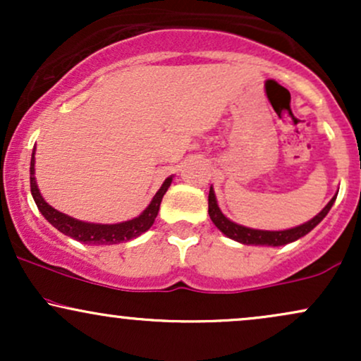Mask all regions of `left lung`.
Returning <instances> with one entry per match:
<instances>
[{"instance_id": "obj_1", "label": "left lung", "mask_w": 361, "mask_h": 361, "mask_svg": "<svg viewBox=\"0 0 361 361\" xmlns=\"http://www.w3.org/2000/svg\"><path fill=\"white\" fill-rule=\"evenodd\" d=\"M338 195V193H336ZM336 195L327 202L324 209L319 212L316 217H312L310 221L300 224V226L292 227V229H283V231H263V229H251V227H244L241 224H235L227 219L226 215L222 214V210L219 209L217 198H215L214 188L210 186L209 192V215L212 219L219 231L224 235H227L233 241H238L241 244H246V246H285V244L297 241V239L304 238L305 234H309L314 227L317 226L322 219L326 217L327 212L333 207L334 200H336Z\"/></svg>"}]
</instances>
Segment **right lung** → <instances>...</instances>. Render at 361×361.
<instances>
[{
    "instance_id": "right-lung-1",
    "label": "right lung",
    "mask_w": 361,
    "mask_h": 361,
    "mask_svg": "<svg viewBox=\"0 0 361 361\" xmlns=\"http://www.w3.org/2000/svg\"><path fill=\"white\" fill-rule=\"evenodd\" d=\"M171 181L173 176H168L166 180L163 181V185H161V188L156 192L154 197H152L151 204L142 210V214L130 219V221L117 224L85 222L80 221V219H74L68 214L59 212V210H56L44 200L35 180V147L30 159V192L37 207H39L40 214H42L45 221L52 224L59 233L69 235V238L76 239V241H80L82 244H98V246H100V244H118L123 241H130V239L139 238L140 234L146 233L147 229H151V226L156 221L157 212H159L161 200H163L164 193L168 192Z\"/></svg>"
}]
</instances>
